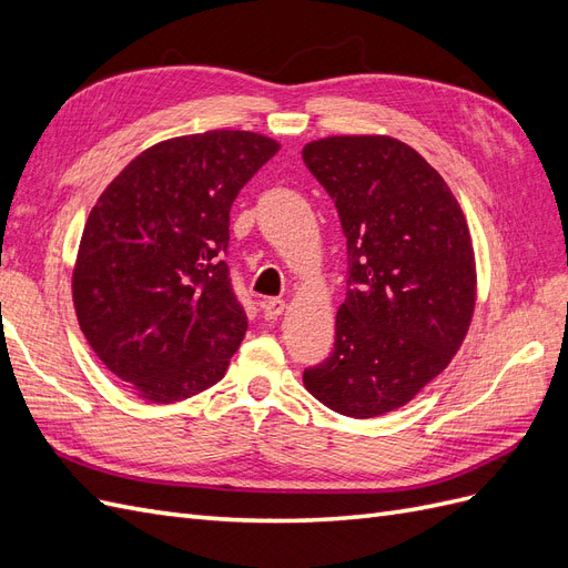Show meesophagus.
I'll use <instances>...</instances> for the list:
<instances>
[{
  "label": "esophagus",
  "instance_id": "34e87169",
  "mask_svg": "<svg viewBox=\"0 0 568 568\" xmlns=\"http://www.w3.org/2000/svg\"><path fill=\"white\" fill-rule=\"evenodd\" d=\"M261 307H263L265 320H277V317L284 313L286 303H284L282 298H265V301L261 303Z\"/></svg>",
  "mask_w": 568,
  "mask_h": 568
}]
</instances>
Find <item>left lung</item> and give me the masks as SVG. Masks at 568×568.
<instances>
[{
	"instance_id": "obj_1",
	"label": "left lung",
	"mask_w": 568,
	"mask_h": 568,
	"mask_svg": "<svg viewBox=\"0 0 568 568\" xmlns=\"http://www.w3.org/2000/svg\"><path fill=\"white\" fill-rule=\"evenodd\" d=\"M303 161L348 244L334 351L303 384L338 415L379 417L415 398L467 336L476 303L467 220L436 170L393 136H326Z\"/></svg>"
}]
</instances>
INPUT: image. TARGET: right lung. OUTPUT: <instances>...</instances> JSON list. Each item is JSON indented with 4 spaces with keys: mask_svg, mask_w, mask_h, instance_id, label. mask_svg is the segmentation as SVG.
Here are the masks:
<instances>
[{
    "mask_svg": "<svg viewBox=\"0 0 568 568\" xmlns=\"http://www.w3.org/2000/svg\"><path fill=\"white\" fill-rule=\"evenodd\" d=\"M280 144L244 130L140 153L99 196L73 272L80 329L118 379L178 403L227 372L246 334L230 265V211Z\"/></svg>",
    "mask_w": 568,
    "mask_h": 568,
    "instance_id": "obj_1",
    "label": "right lung"
}]
</instances>
